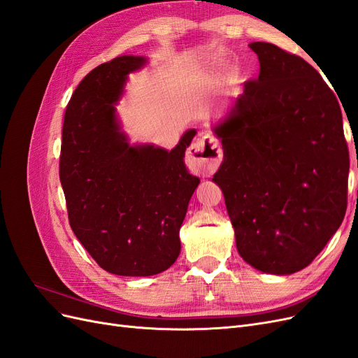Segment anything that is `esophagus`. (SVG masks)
<instances>
[{"mask_svg": "<svg viewBox=\"0 0 358 358\" xmlns=\"http://www.w3.org/2000/svg\"><path fill=\"white\" fill-rule=\"evenodd\" d=\"M188 155L196 162L200 171L204 175H212L218 170L222 161V149L220 142L212 134H201L197 140H194L188 149Z\"/></svg>", "mask_w": 358, "mask_h": 358, "instance_id": "obj_1", "label": "esophagus"}]
</instances>
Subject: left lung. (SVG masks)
Returning a JSON list of instances; mask_svg holds the SVG:
<instances>
[{"label": "left lung", "instance_id": "obj_1", "mask_svg": "<svg viewBox=\"0 0 358 358\" xmlns=\"http://www.w3.org/2000/svg\"><path fill=\"white\" fill-rule=\"evenodd\" d=\"M259 76L245 82L231 113L213 128L236 246L272 275L309 266L346 212L350 154L331 88L305 59L272 43L249 45Z\"/></svg>", "mask_w": 358, "mask_h": 358}]
</instances>
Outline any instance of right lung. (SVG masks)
I'll return each mask as SVG.
<instances>
[{"mask_svg": "<svg viewBox=\"0 0 358 358\" xmlns=\"http://www.w3.org/2000/svg\"><path fill=\"white\" fill-rule=\"evenodd\" d=\"M145 62L124 55L86 74L62 125L59 179L71 230L96 264L121 276L157 275L176 262L180 225L200 183L183 162L196 129L169 152L129 146L119 128L115 104L127 74Z\"/></svg>", "mask_w": 358, "mask_h": 358, "instance_id": "right-lung-1", "label": "right lung"}]
</instances>
